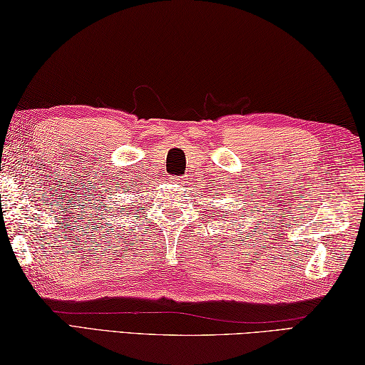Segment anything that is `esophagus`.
Returning <instances> with one entry per match:
<instances>
[{
	"mask_svg": "<svg viewBox=\"0 0 365 365\" xmlns=\"http://www.w3.org/2000/svg\"><path fill=\"white\" fill-rule=\"evenodd\" d=\"M171 181H175V182H178V184H184L182 178H171Z\"/></svg>",
	"mask_w": 365,
	"mask_h": 365,
	"instance_id": "esophagus-1",
	"label": "esophagus"
}]
</instances>
